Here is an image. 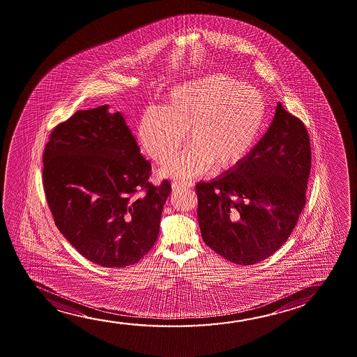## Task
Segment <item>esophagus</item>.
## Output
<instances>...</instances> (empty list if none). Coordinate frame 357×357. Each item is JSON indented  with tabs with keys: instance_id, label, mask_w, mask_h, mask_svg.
<instances>
[{
	"instance_id": "esophagus-1",
	"label": "esophagus",
	"mask_w": 357,
	"mask_h": 357,
	"mask_svg": "<svg viewBox=\"0 0 357 357\" xmlns=\"http://www.w3.org/2000/svg\"><path fill=\"white\" fill-rule=\"evenodd\" d=\"M193 185L195 183L192 181H174L172 182V190L177 191V190H181V188H191Z\"/></svg>"
}]
</instances>
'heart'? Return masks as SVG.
I'll use <instances>...</instances> for the list:
<instances>
[{
	"label": "heart",
	"instance_id": "b5f03b06",
	"mask_svg": "<svg viewBox=\"0 0 357 357\" xmlns=\"http://www.w3.org/2000/svg\"><path fill=\"white\" fill-rule=\"evenodd\" d=\"M266 119V102L256 88L226 73H209L171 89L162 110L151 107L137 133L151 159L164 164L185 141L181 154L161 170L164 176L193 177L226 169L251 151Z\"/></svg>",
	"mask_w": 357,
	"mask_h": 357
}]
</instances>
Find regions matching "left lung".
<instances>
[{
    "label": "left lung",
    "instance_id": "1",
    "mask_svg": "<svg viewBox=\"0 0 357 357\" xmlns=\"http://www.w3.org/2000/svg\"><path fill=\"white\" fill-rule=\"evenodd\" d=\"M306 127L276 105L266 135L231 170L197 183L202 238L227 261L252 266L285 243L306 204Z\"/></svg>",
    "mask_w": 357,
    "mask_h": 357
}]
</instances>
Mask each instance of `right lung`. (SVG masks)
<instances>
[{
    "instance_id": "1",
    "label": "right lung",
    "mask_w": 357,
    "mask_h": 357,
    "mask_svg": "<svg viewBox=\"0 0 357 357\" xmlns=\"http://www.w3.org/2000/svg\"><path fill=\"white\" fill-rule=\"evenodd\" d=\"M43 161L56 226L82 256L123 268L151 251L171 185L148 181L151 162L121 112L77 111L54 128Z\"/></svg>"
}]
</instances>
